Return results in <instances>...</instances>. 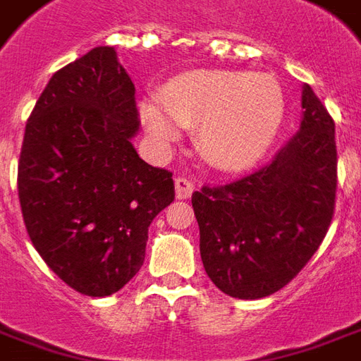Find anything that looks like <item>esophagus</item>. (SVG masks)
<instances>
[{
    "instance_id": "obj_1",
    "label": "esophagus",
    "mask_w": 361,
    "mask_h": 361,
    "mask_svg": "<svg viewBox=\"0 0 361 361\" xmlns=\"http://www.w3.org/2000/svg\"><path fill=\"white\" fill-rule=\"evenodd\" d=\"M193 191H195V185L189 178H176V197L189 199Z\"/></svg>"
}]
</instances>
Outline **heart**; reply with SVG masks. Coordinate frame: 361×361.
<instances>
[{
	"label": "heart",
	"instance_id": "heart-1",
	"mask_svg": "<svg viewBox=\"0 0 361 361\" xmlns=\"http://www.w3.org/2000/svg\"><path fill=\"white\" fill-rule=\"evenodd\" d=\"M160 104L142 105V123L158 142H173L180 127L201 128V154L228 172L259 162L286 119V95L274 75L234 70L178 75L164 87Z\"/></svg>",
	"mask_w": 361,
	"mask_h": 361
}]
</instances>
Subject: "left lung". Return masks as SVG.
Returning a JSON list of instances; mask_svg holds the SVG:
<instances>
[{
  "instance_id": "1",
  "label": "left lung",
  "mask_w": 361,
  "mask_h": 361,
  "mask_svg": "<svg viewBox=\"0 0 361 361\" xmlns=\"http://www.w3.org/2000/svg\"><path fill=\"white\" fill-rule=\"evenodd\" d=\"M303 121L271 162L191 195L207 276L223 293L259 299L286 287L329 233L336 205L334 121L303 87Z\"/></svg>"
}]
</instances>
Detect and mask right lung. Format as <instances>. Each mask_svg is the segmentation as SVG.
Masks as SVG:
<instances>
[{
	"mask_svg": "<svg viewBox=\"0 0 361 361\" xmlns=\"http://www.w3.org/2000/svg\"><path fill=\"white\" fill-rule=\"evenodd\" d=\"M135 84L113 47L60 68L25 127L17 189L27 233L66 286L107 297L145 264L148 226L176 197L172 172L138 158Z\"/></svg>",
	"mask_w": 361,
	"mask_h": 361,
	"instance_id": "add662e5",
	"label": "right lung"
}]
</instances>
